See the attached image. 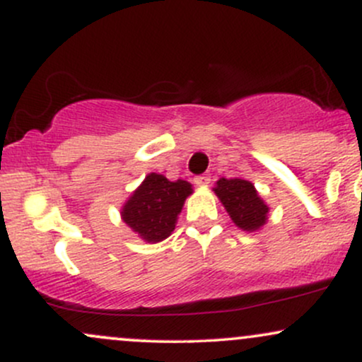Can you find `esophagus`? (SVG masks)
<instances>
[{"instance_id":"1","label":"esophagus","mask_w":362,"mask_h":362,"mask_svg":"<svg viewBox=\"0 0 362 362\" xmlns=\"http://www.w3.org/2000/svg\"><path fill=\"white\" fill-rule=\"evenodd\" d=\"M209 182H211V177L209 175L195 177V184H197L199 187H207V185H209Z\"/></svg>"}]
</instances>
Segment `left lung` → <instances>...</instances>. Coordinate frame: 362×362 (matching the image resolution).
<instances>
[{
    "instance_id": "obj_1",
    "label": "left lung",
    "mask_w": 362,
    "mask_h": 362,
    "mask_svg": "<svg viewBox=\"0 0 362 362\" xmlns=\"http://www.w3.org/2000/svg\"><path fill=\"white\" fill-rule=\"evenodd\" d=\"M214 194L240 230L257 231L267 223L269 206L262 201L252 182L243 178H219Z\"/></svg>"
}]
</instances>
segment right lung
<instances>
[{"label": "right lung", "instance_id": "1", "mask_svg": "<svg viewBox=\"0 0 362 362\" xmlns=\"http://www.w3.org/2000/svg\"><path fill=\"white\" fill-rule=\"evenodd\" d=\"M190 194L189 182H170L167 177L149 173L122 206L120 216L144 242L158 243L175 230L177 216Z\"/></svg>", "mask_w": 362, "mask_h": 362}]
</instances>
